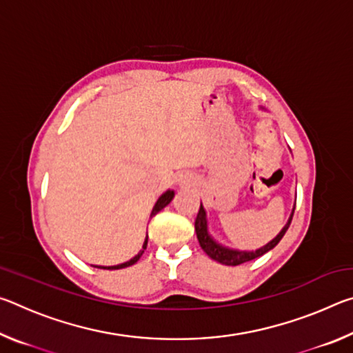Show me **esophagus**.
Masks as SVG:
<instances>
[{"instance_id":"esophagus-1","label":"esophagus","mask_w":353,"mask_h":353,"mask_svg":"<svg viewBox=\"0 0 353 353\" xmlns=\"http://www.w3.org/2000/svg\"><path fill=\"white\" fill-rule=\"evenodd\" d=\"M191 181H190V177L188 176H181V179H179V183L181 185H188Z\"/></svg>"}]
</instances>
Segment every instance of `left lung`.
Here are the masks:
<instances>
[{
    "instance_id": "left-lung-1",
    "label": "left lung",
    "mask_w": 353,
    "mask_h": 353,
    "mask_svg": "<svg viewBox=\"0 0 353 353\" xmlns=\"http://www.w3.org/2000/svg\"><path fill=\"white\" fill-rule=\"evenodd\" d=\"M294 208H296V202H294V207H292L288 221H286V224L283 225V229L279 232L277 236H274L270 243L265 244V246L260 249H255V250L232 249L229 246H224L223 243H219L216 238H214L210 232H208L207 210L204 208V205H202V202H201L198 216H196V221H194V230H196V235H198V240H199L202 250H204V252L210 256L212 260L218 261V263H221V265H225V266H238V265H241V263L259 259V256H261L266 252H270L271 249L277 246L279 241L283 238L285 232L288 230L291 219H292V214H294Z\"/></svg>"
}]
</instances>
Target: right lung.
<instances>
[{
	"instance_id": "add662e5",
	"label": "right lung",
	"mask_w": 353,
	"mask_h": 353,
	"mask_svg": "<svg viewBox=\"0 0 353 353\" xmlns=\"http://www.w3.org/2000/svg\"><path fill=\"white\" fill-rule=\"evenodd\" d=\"M172 198H174V190H166L165 193L157 199V202H155V204H154L152 212H151V216H149V218L155 216V214H157L160 210H163V208H165L166 205H168L170 202L172 201ZM146 246H148V235H146V238H145V243H143L140 252L137 254L135 256H132V259H130V260L124 261V263H119V265H113V266H101V265H93V266H94V268H99V270H123V268L132 266V265H135L137 261L140 260V256L143 255V252H145Z\"/></svg>"
}]
</instances>
